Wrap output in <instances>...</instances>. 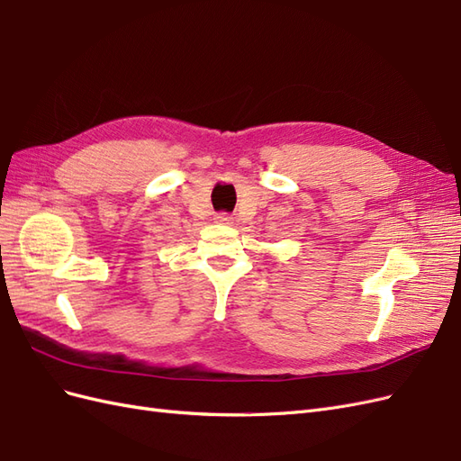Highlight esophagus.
<instances>
[{
    "label": "esophagus",
    "instance_id": "esophagus-1",
    "mask_svg": "<svg viewBox=\"0 0 461 461\" xmlns=\"http://www.w3.org/2000/svg\"><path fill=\"white\" fill-rule=\"evenodd\" d=\"M230 221H232V217H230V215H227V213H219V215H215V222H221V225H230Z\"/></svg>",
    "mask_w": 461,
    "mask_h": 461
}]
</instances>
